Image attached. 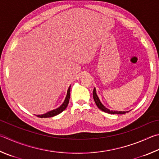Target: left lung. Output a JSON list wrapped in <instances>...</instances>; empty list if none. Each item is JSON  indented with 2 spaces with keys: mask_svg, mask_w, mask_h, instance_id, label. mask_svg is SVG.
Instances as JSON below:
<instances>
[{
  "mask_svg": "<svg viewBox=\"0 0 159 159\" xmlns=\"http://www.w3.org/2000/svg\"><path fill=\"white\" fill-rule=\"evenodd\" d=\"M93 99L95 102V103H96V105L97 106V107L99 108L100 110H102V111L105 112H107V113L109 114H125L126 112H128V111H110L109 109L106 108L104 106H103L102 103H101L100 100L99 99V97H98L97 94V92H96V89L94 88V90H93Z\"/></svg>",
  "mask_w": 159,
  "mask_h": 159,
  "instance_id": "left-lung-1",
  "label": "left lung"
}]
</instances>
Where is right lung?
<instances>
[{"label": "right lung", "mask_w": 159, "mask_h": 159, "mask_svg": "<svg viewBox=\"0 0 159 159\" xmlns=\"http://www.w3.org/2000/svg\"><path fill=\"white\" fill-rule=\"evenodd\" d=\"M70 87H71V85L70 86V88H69L68 90H67V96H66L65 102H63L61 106H60L58 108L55 109V110H53V111H51L48 112H47V113H46V114L41 115H37V116L38 117H40V118H43V117H51L56 116V115L60 114V112H62L63 111H65V110L66 109V108L67 107L69 102H70Z\"/></svg>", "instance_id": "obj_1"}]
</instances>
